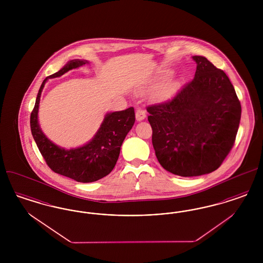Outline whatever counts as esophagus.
<instances>
[{
  "mask_svg": "<svg viewBox=\"0 0 263 263\" xmlns=\"http://www.w3.org/2000/svg\"><path fill=\"white\" fill-rule=\"evenodd\" d=\"M145 118H146V111L142 108H137V110H136V120L142 121Z\"/></svg>",
  "mask_w": 263,
  "mask_h": 263,
  "instance_id": "obj_1",
  "label": "esophagus"
}]
</instances>
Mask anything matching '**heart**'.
Listing matches in <instances>:
<instances>
[{
	"label": "heart",
	"instance_id": "heart-1",
	"mask_svg": "<svg viewBox=\"0 0 263 263\" xmlns=\"http://www.w3.org/2000/svg\"><path fill=\"white\" fill-rule=\"evenodd\" d=\"M171 88H172V87L165 88V89H164V92H167V91H170V90H171Z\"/></svg>",
	"mask_w": 263,
	"mask_h": 263
}]
</instances>
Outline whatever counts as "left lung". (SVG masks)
Returning <instances> with one entry per match:
<instances>
[{"label": "left lung", "mask_w": 263, "mask_h": 263, "mask_svg": "<svg viewBox=\"0 0 263 263\" xmlns=\"http://www.w3.org/2000/svg\"><path fill=\"white\" fill-rule=\"evenodd\" d=\"M194 79L166 102L147 108L152 142L163 168L179 176L216 171L232 149L241 106L225 72L203 56Z\"/></svg>", "instance_id": "obj_1"}]
</instances>
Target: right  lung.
Segmentation results:
<instances>
[{
    "label": "right lung",
    "instance_id": "add662e5",
    "mask_svg": "<svg viewBox=\"0 0 263 263\" xmlns=\"http://www.w3.org/2000/svg\"><path fill=\"white\" fill-rule=\"evenodd\" d=\"M88 63L83 59L70 60L60 71L47 77L38 90L35 105L30 115L32 136L51 170L56 174L83 183L97 181L111 173L126 135L135 123L133 107L121 111L107 112L95 136L83 146L71 149L54 144L43 133L38 121V111L41 92L46 82Z\"/></svg>",
    "mask_w": 263,
    "mask_h": 263
}]
</instances>
